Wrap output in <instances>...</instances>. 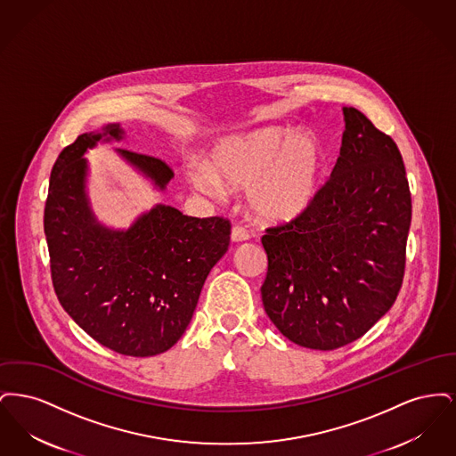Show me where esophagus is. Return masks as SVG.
<instances>
[{
	"mask_svg": "<svg viewBox=\"0 0 456 456\" xmlns=\"http://www.w3.org/2000/svg\"><path fill=\"white\" fill-rule=\"evenodd\" d=\"M231 238H232L234 242H242V240H248V239H249V232H248L244 227L236 225V227L232 229V232H231Z\"/></svg>",
	"mask_w": 456,
	"mask_h": 456,
	"instance_id": "esophagus-1",
	"label": "esophagus"
}]
</instances>
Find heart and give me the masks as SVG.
<instances>
[{
	"label": "heart",
	"instance_id": "heart-1",
	"mask_svg": "<svg viewBox=\"0 0 456 456\" xmlns=\"http://www.w3.org/2000/svg\"><path fill=\"white\" fill-rule=\"evenodd\" d=\"M323 166L322 143L311 131L260 128L224 138L210 157V169L196 166L191 181L207 195L220 184L244 190L253 214L281 224L299 217L313 203Z\"/></svg>",
	"mask_w": 456,
	"mask_h": 456
}]
</instances>
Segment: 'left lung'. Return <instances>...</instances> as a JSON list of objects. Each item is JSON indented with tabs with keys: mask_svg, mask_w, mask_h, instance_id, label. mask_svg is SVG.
<instances>
[{
	"mask_svg": "<svg viewBox=\"0 0 456 456\" xmlns=\"http://www.w3.org/2000/svg\"><path fill=\"white\" fill-rule=\"evenodd\" d=\"M340 157L307 210L268 227L261 299L301 347L335 350L361 338L403 282L412 198L390 134L344 108Z\"/></svg>",
	"mask_w": 456,
	"mask_h": 456,
	"instance_id": "obj_1",
	"label": "left lung"
}]
</instances>
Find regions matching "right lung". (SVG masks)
Returning a JSON list of instances; mask_svg holds the SVG:
<instances>
[{
  "mask_svg": "<svg viewBox=\"0 0 456 456\" xmlns=\"http://www.w3.org/2000/svg\"><path fill=\"white\" fill-rule=\"evenodd\" d=\"M121 136L119 125H109L63 149L51 171L44 232L53 287L73 322L118 354L151 357L173 347L190 325L207 275L229 248L231 222L157 205L128 231L99 225L86 198L82 155ZM118 152L160 190L174 175L153 155Z\"/></svg>",
  "mask_w": 456,
  "mask_h": 456,
  "instance_id": "obj_1",
  "label": "right lung"
}]
</instances>
